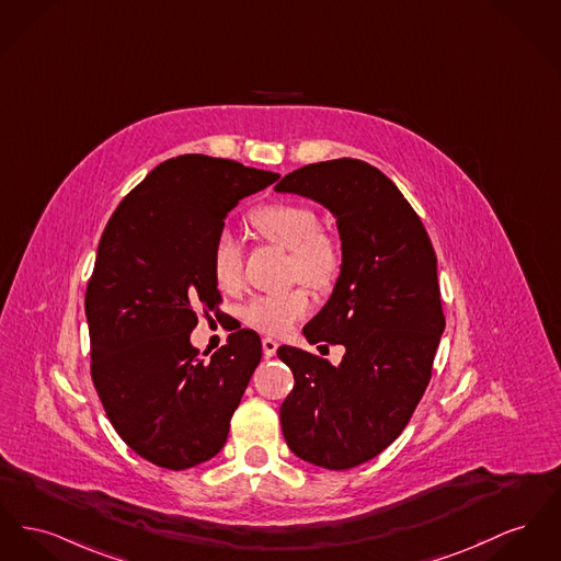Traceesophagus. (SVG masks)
<instances>
[{
	"label": "esophagus",
	"mask_w": 561,
	"mask_h": 561,
	"mask_svg": "<svg viewBox=\"0 0 561 561\" xmlns=\"http://www.w3.org/2000/svg\"><path fill=\"white\" fill-rule=\"evenodd\" d=\"M277 347H279V343L275 341V339H263V354L264 358H273L275 354H277Z\"/></svg>",
	"instance_id": "1"
}]
</instances>
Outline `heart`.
I'll use <instances>...</instances> for the list:
<instances>
[{
	"mask_svg": "<svg viewBox=\"0 0 561 561\" xmlns=\"http://www.w3.org/2000/svg\"><path fill=\"white\" fill-rule=\"evenodd\" d=\"M254 229L264 239L293 252V275L300 282L324 288L339 271V250L327 234L318 232V218L311 209L290 203L264 205L252 214ZM243 256L237 237L229 229L216 234L211 245V275L222 290L241 284ZM309 309L302 290L252 298L245 307V322L266 334H284L295 327Z\"/></svg>",
	"mask_w": 561,
	"mask_h": 561,
	"instance_id": "b5f03b06",
	"label": "heart"
}]
</instances>
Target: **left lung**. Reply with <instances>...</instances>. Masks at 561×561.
<instances>
[{
    "label": "left lung",
    "instance_id": "1",
    "mask_svg": "<svg viewBox=\"0 0 561 561\" xmlns=\"http://www.w3.org/2000/svg\"><path fill=\"white\" fill-rule=\"evenodd\" d=\"M275 193L311 198L336 220L339 277L302 334L345 347L339 364L279 347L295 373L284 438L300 460L347 470L379 456L426 392L445 330L436 254L394 182L358 159L300 167Z\"/></svg>",
    "mask_w": 561,
    "mask_h": 561
}]
</instances>
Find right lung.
Instances as JSON below:
<instances>
[{
	"mask_svg": "<svg viewBox=\"0 0 561 561\" xmlns=\"http://www.w3.org/2000/svg\"><path fill=\"white\" fill-rule=\"evenodd\" d=\"M279 173L184 154L154 167L101 234L84 311L91 373L112 426L135 454L169 470L214 458L227 443L263 345L237 330L209 360L191 343L198 307L218 284L211 245L232 207Z\"/></svg>",
	"mask_w": 561,
	"mask_h": 561,
	"instance_id": "add662e5",
	"label": "right lung"
}]
</instances>
